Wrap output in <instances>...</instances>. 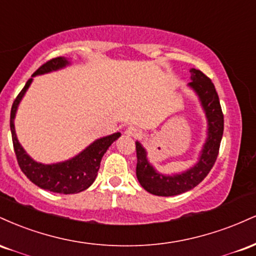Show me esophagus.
<instances>
[{
	"mask_svg": "<svg viewBox=\"0 0 256 256\" xmlns=\"http://www.w3.org/2000/svg\"><path fill=\"white\" fill-rule=\"evenodd\" d=\"M125 134H128V136H130V137H136V136H138V134H140V128H134V126H128V128H126Z\"/></svg>",
	"mask_w": 256,
	"mask_h": 256,
	"instance_id": "esophagus-1",
	"label": "esophagus"
}]
</instances>
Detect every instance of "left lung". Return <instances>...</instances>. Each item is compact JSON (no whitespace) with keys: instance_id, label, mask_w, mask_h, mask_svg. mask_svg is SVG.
I'll list each match as a JSON object with an SVG mask.
<instances>
[{"instance_id":"left-lung-1","label":"left lung","mask_w":256,"mask_h":256,"mask_svg":"<svg viewBox=\"0 0 256 256\" xmlns=\"http://www.w3.org/2000/svg\"><path fill=\"white\" fill-rule=\"evenodd\" d=\"M188 86L198 98L207 119V137L198 161L186 171L174 174H164L149 162L146 150L142 143L136 140L137 167L136 176L140 184L148 192L156 196H176L194 189L206 178L216 162L220 142L224 132V116L220 107L219 96L214 84L207 76L196 68L190 70Z\"/></svg>"}]
</instances>
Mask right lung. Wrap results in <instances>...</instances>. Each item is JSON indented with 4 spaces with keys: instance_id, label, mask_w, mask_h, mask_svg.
<instances>
[{
    "instance_id": "add662e5",
    "label": "right lung",
    "mask_w": 256,
    "mask_h": 256,
    "mask_svg": "<svg viewBox=\"0 0 256 256\" xmlns=\"http://www.w3.org/2000/svg\"><path fill=\"white\" fill-rule=\"evenodd\" d=\"M70 64H71V61L68 58L60 56L52 58V60L44 64L43 66H40L28 79L24 89L20 91L19 95L16 96L10 110L12 140H13L18 164H19L22 171L32 183L36 184L40 189L48 190L52 192L64 194V195L84 192L95 182L100 165H101L102 156L112 146V143L116 142L122 136L120 132H116V134H110V136L98 138L76 156L56 164L37 162L25 152V149L18 140L16 126H14V119H16L20 102L25 96L26 91L30 88L34 77L58 71V70H62Z\"/></svg>"
}]
</instances>
